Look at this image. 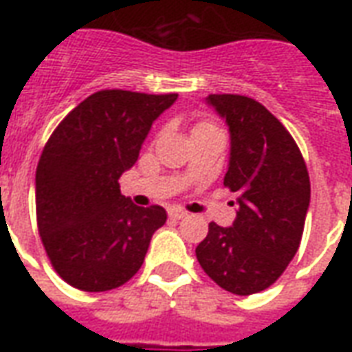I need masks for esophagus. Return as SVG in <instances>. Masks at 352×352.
<instances>
[{
	"mask_svg": "<svg viewBox=\"0 0 352 352\" xmlns=\"http://www.w3.org/2000/svg\"><path fill=\"white\" fill-rule=\"evenodd\" d=\"M186 211H183V209H179V207H173V209H169V217L171 219H184L186 217Z\"/></svg>",
	"mask_w": 352,
	"mask_h": 352,
	"instance_id": "esophagus-1",
	"label": "esophagus"
}]
</instances>
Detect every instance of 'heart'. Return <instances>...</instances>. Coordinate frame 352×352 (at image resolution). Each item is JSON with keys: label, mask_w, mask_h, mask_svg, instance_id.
<instances>
[{"label": "heart", "mask_w": 352, "mask_h": 352, "mask_svg": "<svg viewBox=\"0 0 352 352\" xmlns=\"http://www.w3.org/2000/svg\"><path fill=\"white\" fill-rule=\"evenodd\" d=\"M199 126H211V124H206V122H201V124H198V126H196V128H199Z\"/></svg>", "instance_id": "heart-1"}]
</instances>
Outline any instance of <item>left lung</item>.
Listing matches in <instances>:
<instances>
[{"instance_id": "obj_1", "label": "left lung", "mask_w": 352, "mask_h": 352, "mask_svg": "<svg viewBox=\"0 0 352 352\" xmlns=\"http://www.w3.org/2000/svg\"><path fill=\"white\" fill-rule=\"evenodd\" d=\"M206 103L228 126L224 186L236 194L237 214L228 228L209 224L196 256L219 287L249 296L273 285L294 258L309 209V175L292 135L262 103L234 94H211Z\"/></svg>"}]
</instances>
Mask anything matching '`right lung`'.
I'll return each mask as SVG.
<instances>
[{"label": "right lung", "instance_id": "add662e5", "mask_svg": "<svg viewBox=\"0 0 352 352\" xmlns=\"http://www.w3.org/2000/svg\"><path fill=\"white\" fill-rule=\"evenodd\" d=\"M175 100L177 94L101 90L80 101L47 141L35 171L37 226L50 264L72 287L103 292L124 285L166 224L164 207L131 204L118 179Z\"/></svg>", "mask_w": 352, "mask_h": 352}]
</instances>
